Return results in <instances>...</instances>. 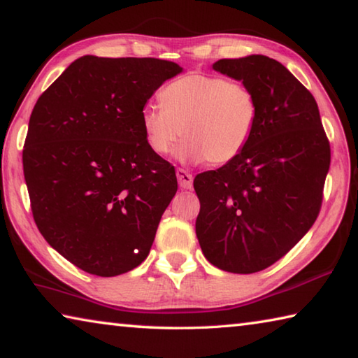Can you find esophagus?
<instances>
[{"label": "esophagus", "mask_w": 358, "mask_h": 358, "mask_svg": "<svg viewBox=\"0 0 358 358\" xmlns=\"http://www.w3.org/2000/svg\"><path fill=\"white\" fill-rule=\"evenodd\" d=\"M177 178H178V185L183 189H191L192 187V175L189 172H186L185 169H177Z\"/></svg>", "instance_id": "obj_1"}]
</instances>
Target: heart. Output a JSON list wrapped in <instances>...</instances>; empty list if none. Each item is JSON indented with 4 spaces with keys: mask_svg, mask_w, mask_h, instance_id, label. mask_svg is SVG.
<instances>
[{
    "mask_svg": "<svg viewBox=\"0 0 358 358\" xmlns=\"http://www.w3.org/2000/svg\"><path fill=\"white\" fill-rule=\"evenodd\" d=\"M161 106H145L141 124L148 147L164 156L177 150L181 161L226 164L250 143L259 118L256 93L241 82L187 72L161 90Z\"/></svg>",
    "mask_w": 358,
    "mask_h": 358,
    "instance_id": "b5f03b06",
    "label": "heart"
}]
</instances>
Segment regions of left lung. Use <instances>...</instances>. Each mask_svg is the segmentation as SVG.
Returning <instances> with one entry per match:
<instances>
[{
  "instance_id": "left-lung-1",
  "label": "left lung",
  "mask_w": 358,
  "mask_h": 358,
  "mask_svg": "<svg viewBox=\"0 0 358 358\" xmlns=\"http://www.w3.org/2000/svg\"><path fill=\"white\" fill-rule=\"evenodd\" d=\"M213 69L248 85L259 118L246 148L199 173L196 234L210 264L256 273L299 243L322 207L330 142L314 96L273 58L220 59Z\"/></svg>"
}]
</instances>
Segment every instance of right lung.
Masks as SVG:
<instances>
[{"label":"right lung","mask_w":358,"mask_h":358,"mask_svg":"<svg viewBox=\"0 0 358 358\" xmlns=\"http://www.w3.org/2000/svg\"><path fill=\"white\" fill-rule=\"evenodd\" d=\"M180 72L167 59L85 55L36 102L23 147L34 222L90 275L141 265L178 189L175 167L145 141L141 112Z\"/></svg>","instance_id":"1"}]
</instances>
